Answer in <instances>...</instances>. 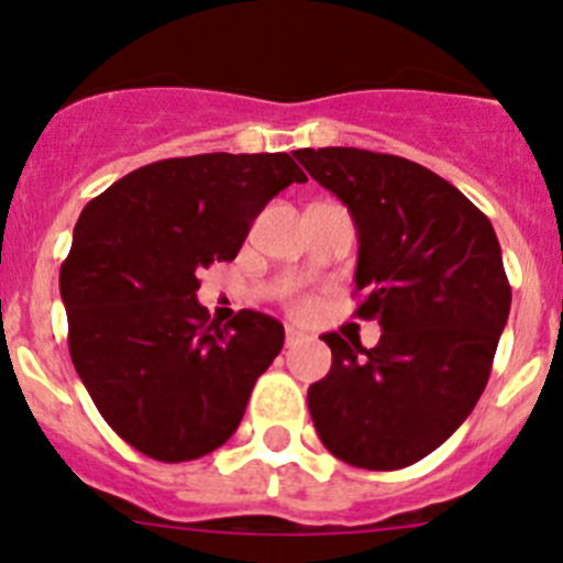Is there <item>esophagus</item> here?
I'll return each mask as SVG.
<instances>
[{"mask_svg":"<svg viewBox=\"0 0 563 563\" xmlns=\"http://www.w3.org/2000/svg\"><path fill=\"white\" fill-rule=\"evenodd\" d=\"M306 339V335L299 333L297 328H286V346H294V344H299V341Z\"/></svg>","mask_w":563,"mask_h":563,"instance_id":"34e87169","label":"esophagus"}]
</instances>
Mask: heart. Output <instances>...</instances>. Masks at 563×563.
Here are the masks:
<instances>
[{
    "label": "heart",
    "instance_id": "obj_1",
    "mask_svg": "<svg viewBox=\"0 0 563 563\" xmlns=\"http://www.w3.org/2000/svg\"><path fill=\"white\" fill-rule=\"evenodd\" d=\"M299 308H302V306H299Z\"/></svg>",
    "mask_w": 563,
    "mask_h": 563
}]
</instances>
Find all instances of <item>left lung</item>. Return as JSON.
Listing matches in <instances>:
<instances>
[{"instance_id": "8db88e82", "label": "left lung", "mask_w": 563, "mask_h": 563, "mask_svg": "<svg viewBox=\"0 0 563 563\" xmlns=\"http://www.w3.org/2000/svg\"><path fill=\"white\" fill-rule=\"evenodd\" d=\"M358 230L361 319L380 322L372 350L324 333L328 377L308 388L313 428L335 459L402 470L450 439L486 388L511 311L500 241L444 177L397 155L297 150Z\"/></svg>"}]
</instances>
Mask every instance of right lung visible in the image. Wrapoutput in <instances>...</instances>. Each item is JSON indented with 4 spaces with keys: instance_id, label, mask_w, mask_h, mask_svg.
I'll return each instance as SVG.
<instances>
[{
    "instance_id": "add662e5",
    "label": "right lung",
    "mask_w": 563,
    "mask_h": 563,
    "mask_svg": "<svg viewBox=\"0 0 563 563\" xmlns=\"http://www.w3.org/2000/svg\"><path fill=\"white\" fill-rule=\"evenodd\" d=\"M306 180L286 152H208L141 166L82 208L60 266L68 353L130 448L177 464L235 433L283 324L208 322L197 275L233 261L266 202Z\"/></svg>"
}]
</instances>
